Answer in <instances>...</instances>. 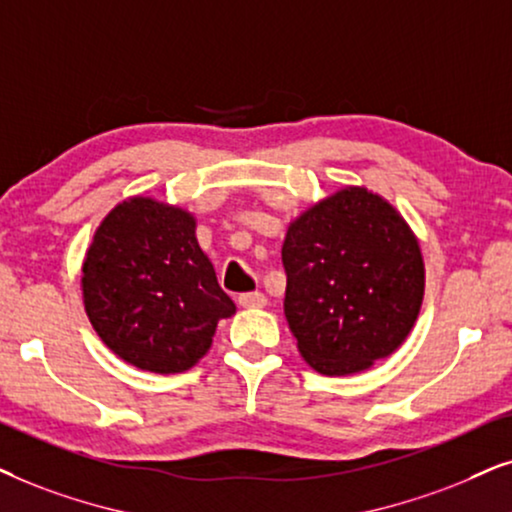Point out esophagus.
<instances>
[{
	"instance_id": "obj_1",
	"label": "esophagus",
	"mask_w": 512,
	"mask_h": 512,
	"mask_svg": "<svg viewBox=\"0 0 512 512\" xmlns=\"http://www.w3.org/2000/svg\"><path fill=\"white\" fill-rule=\"evenodd\" d=\"M238 304L245 309H260L267 304V297H264V293H243L238 295Z\"/></svg>"
}]
</instances>
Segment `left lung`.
<instances>
[{
  "mask_svg": "<svg viewBox=\"0 0 512 512\" xmlns=\"http://www.w3.org/2000/svg\"><path fill=\"white\" fill-rule=\"evenodd\" d=\"M286 319L321 375H354L390 357L425 295L418 236L390 200L342 186L290 219L283 241Z\"/></svg>",
  "mask_w": 512,
  "mask_h": 512,
  "instance_id": "8db88e82",
  "label": "left lung"
}]
</instances>
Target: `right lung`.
<instances>
[{
  "instance_id": "obj_1",
  "label": "right lung",
  "mask_w": 512,
  "mask_h": 512,
  "mask_svg": "<svg viewBox=\"0 0 512 512\" xmlns=\"http://www.w3.org/2000/svg\"><path fill=\"white\" fill-rule=\"evenodd\" d=\"M82 304L115 357L148 373H184L208 354L217 323L236 314L200 250L196 217L129 196L96 226L82 262Z\"/></svg>"
}]
</instances>
